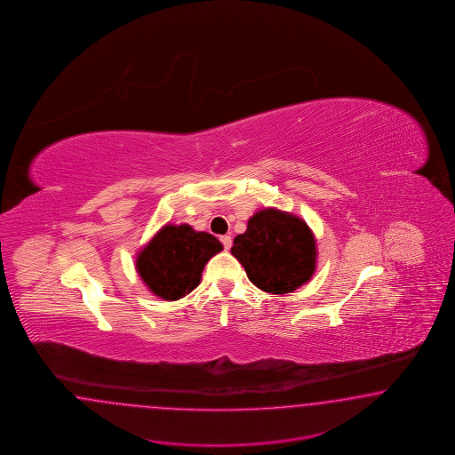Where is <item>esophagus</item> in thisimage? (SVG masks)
<instances>
[{
  "label": "esophagus",
  "instance_id": "34e87169",
  "mask_svg": "<svg viewBox=\"0 0 455 455\" xmlns=\"http://www.w3.org/2000/svg\"><path fill=\"white\" fill-rule=\"evenodd\" d=\"M220 240L225 250H230V248H232V236H230V235H223V236H220Z\"/></svg>",
  "mask_w": 455,
  "mask_h": 455
}]
</instances>
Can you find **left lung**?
Returning a JSON list of instances; mask_svg holds the SVG:
<instances>
[{"label":"left lung","mask_w":455,"mask_h":455,"mask_svg":"<svg viewBox=\"0 0 455 455\" xmlns=\"http://www.w3.org/2000/svg\"><path fill=\"white\" fill-rule=\"evenodd\" d=\"M232 255L243 265L248 280L275 295L307 283L317 267L315 236L308 225L287 212L263 208L236 235Z\"/></svg>","instance_id":"1"}]
</instances>
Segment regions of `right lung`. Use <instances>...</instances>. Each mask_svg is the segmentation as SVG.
<instances>
[{
	"label": "right lung",
	"instance_id": "add662e5",
	"mask_svg": "<svg viewBox=\"0 0 455 455\" xmlns=\"http://www.w3.org/2000/svg\"><path fill=\"white\" fill-rule=\"evenodd\" d=\"M221 250L213 235L168 223L138 253V274L156 297L179 300L198 287L208 260Z\"/></svg>",
	"mask_w": 455,
	"mask_h": 455
}]
</instances>
